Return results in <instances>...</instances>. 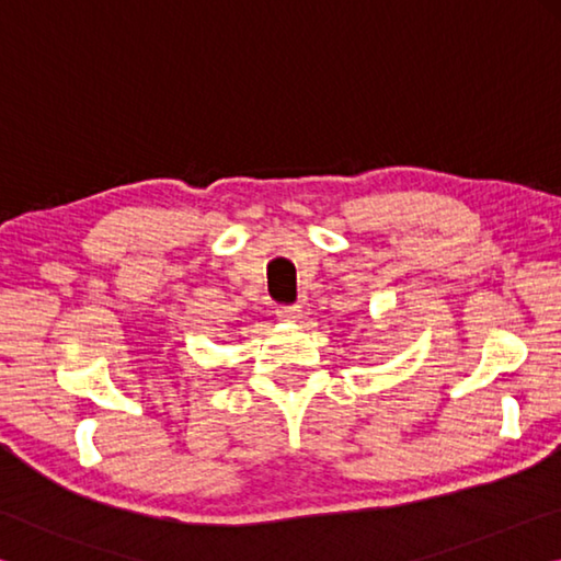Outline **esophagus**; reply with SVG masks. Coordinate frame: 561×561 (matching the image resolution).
Here are the masks:
<instances>
[{"mask_svg": "<svg viewBox=\"0 0 561 561\" xmlns=\"http://www.w3.org/2000/svg\"><path fill=\"white\" fill-rule=\"evenodd\" d=\"M275 316H278L280 320L296 322V320H300L302 310H300V306H275Z\"/></svg>", "mask_w": 561, "mask_h": 561, "instance_id": "34e87169", "label": "esophagus"}]
</instances>
